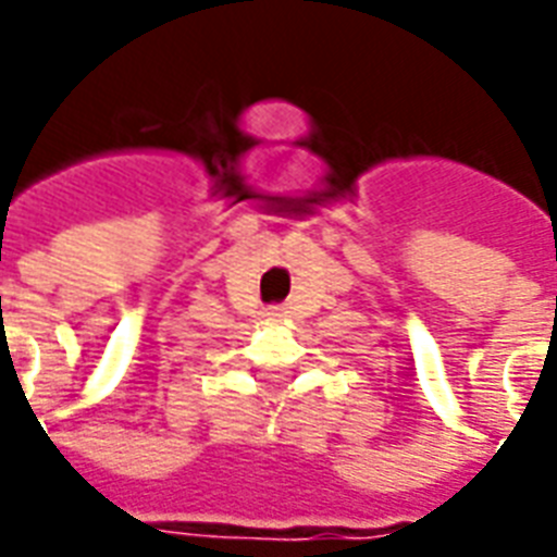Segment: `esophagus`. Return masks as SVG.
<instances>
[{"mask_svg": "<svg viewBox=\"0 0 557 557\" xmlns=\"http://www.w3.org/2000/svg\"><path fill=\"white\" fill-rule=\"evenodd\" d=\"M265 318H269V321H280V318H283V312H277V309H269V312H265Z\"/></svg>", "mask_w": 557, "mask_h": 557, "instance_id": "1", "label": "esophagus"}]
</instances>
